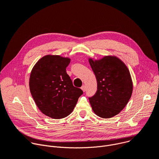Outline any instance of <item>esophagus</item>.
I'll return each instance as SVG.
<instances>
[{
	"instance_id": "esophagus-1",
	"label": "esophagus",
	"mask_w": 159,
	"mask_h": 159,
	"mask_svg": "<svg viewBox=\"0 0 159 159\" xmlns=\"http://www.w3.org/2000/svg\"><path fill=\"white\" fill-rule=\"evenodd\" d=\"M81 89L83 91V92H85L86 91V87L84 85H83L81 87Z\"/></svg>"
}]
</instances>
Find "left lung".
Segmentation results:
<instances>
[{"label":"left lung","mask_w":159,"mask_h":159,"mask_svg":"<svg viewBox=\"0 0 159 159\" xmlns=\"http://www.w3.org/2000/svg\"><path fill=\"white\" fill-rule=\"evenodd\" d=\"M95 75L97 90L89 97L93 112L102 118L118 114L129 100L133 83L126 66L116 57L105 56L99 61L89 59Z\"/></svg>","instance_id":"left-lung-1"}]
</instances>
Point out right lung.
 <instances>
[{"label":"right lung","mask_w":159,"mask_h":159,"mask_svg":"<svg viewBox=\"0 0 159 159\" xmlns=\"http://www.w3.org/2000/svg\"><path fill=\"white\" fill-rule=\"evenodd\" d=\"M68 58L46 56L33 67L30 78L31 95L41 112L59 119L71 113L83 92L67 74Z\"/></svg>","instance_id":"obj_1"}]
</instances>
